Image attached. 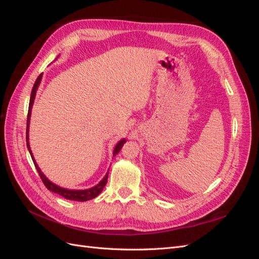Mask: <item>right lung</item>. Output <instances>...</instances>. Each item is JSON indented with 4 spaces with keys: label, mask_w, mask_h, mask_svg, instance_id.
<instances>
[{
    "label": "right lung",
    "mask_w": 259,
    "mask_h": 259,
    "mask_svg": "<svg viewBox=\"0 0 259 259\" xmlns=\"http://www.w3.org/2000/svg\"><path fill=\"white\" fill-rule=\"evenodd\" d=\"M57 59V58H56ZM42 75L43 74H40L38 75V77L36 79L34 85H33V89H32V92H31V96H30V103H29V110H28V119H27V135H26V138H27V147H28V150L30 152V155L31 158H32V161L34 163V166L35 168L37 169V173L38 175H40L42 182L44 183L45 187L48 188V189L54 193H57L59 195H61V197H64L65 199L67 200H72V201H79V202H84V201H89V200H92L94 198H96L97 195H99V193L103 191L104 187L106 186L107 184V180H108V174H109V169L107 170V173L105 175V177L100 180L99 184H97L96 186H94L92 188H90V189H84V190H74V189H67V188H62L56 184L52 183L51 180L46 177L43 171L41 170V168L38 167L37 163L34 159V156L32 154V151H31V148H30V144H29V125H30V117H31V110H32V106H33V103H34V99H35V95H36V91L38 89V86H40V83H41V80H42ZM126 143V139H121L119 143L116 144V146L114 147L113 149V156H115L117 153H119V151L121 150V148L123 147V145Z\"/></svg>",
    "instance_id": "1"
}]
</instances>
